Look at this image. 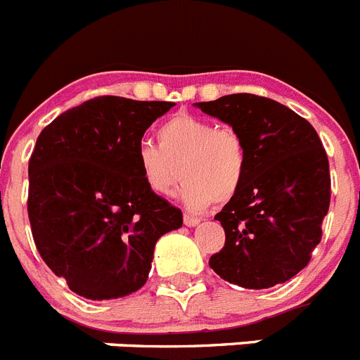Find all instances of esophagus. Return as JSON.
Here are the masks:
<instances>
[{"instance_id": "34e87169", "label": "esophagus", "mask_w": 360, "mask_h": 360, "mask_svg": "<svg viewBox=\"0 0 360 360\" xmlns=\"http://www.w3.org/2000/svg\"><path fill=\"white\" fill-rule=\"evenodd\" d=\"M200 221H202L200 218H195V216H189V214H184V225H186V227H196V225H200Z\"/></svg>"}]
</instances>
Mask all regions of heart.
<instances>
[{
  "instance_id": "b5f03b06",
  "label": "heart",
  "mask_w": 360,
  "mask_h": 360,
  "mask_svg": "<svg viewBox=\"0 0 360 360\" xmlns=\"http://www.w3.org/2000/svg\"><path fill=\"white\" fill-rule=\"evenodd\" d=\"M158 146L141 141L135 164L153 195L167 196L184 178L178 198L191 211H205L238 195L245 182L249 153L232 128L193 115H176L157 131Z\"/></svg>"
}]
</instances>
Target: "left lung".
<instances>
[{
	"mask_svg": "<svg viewBox=\"0 0 360 360\" xmlns=\"http://www.w3.org/2000/svg\"><path fill=\"white\" fill-rule=\"evenodd\" d=\"M195 106L236 129L249 153L243 186L214 216L225 247L209 265L241 288L288 281L310 262L330 207V165L319 135L290 108L259 95Z\"/></svg>",
	"mask_w": 360,
	"mask_h": 360,
	"instance_id": "obj_1",
	"label": "left lung"
}]
</instances>
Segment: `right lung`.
Here are the masks:
<instances>
[{
  "label": "right lung",
  "instance_id": "add662e5",
  "mask_svg": "<svg viewBox=\"0 0 360 360\" xmlns=\"http://www.w3.org/2000/svg\"><path fill=\"white\" fill-rule=\"evenodd\" d=\"M162 101L95 97L37 136L28 162V218L44 263L91 301L144 287L158 238L182 212L146 187L135 148L173 108Z\"/></svg>",
  "mask_w": 360,
  "mask_h": 360
}]
</instances>
